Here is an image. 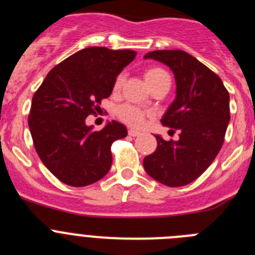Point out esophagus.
<instances>
[{
	"label": "esophagus",
	"instance_id": "esophagus-1",
	"mask_svg": "<svg viewBox=\"0 0 255 255\" xmlns=\"http://www.w3.org/2000/svg\"><path fill=\"white\" fill-rule=\"evenodd\" d=\"M128 132H129L130 136H138V135H140V132H139L138 130H134V129H130Z\"/></svg>",
	"mask_w": 255,
	"mask_h": 255
}]
</instances>
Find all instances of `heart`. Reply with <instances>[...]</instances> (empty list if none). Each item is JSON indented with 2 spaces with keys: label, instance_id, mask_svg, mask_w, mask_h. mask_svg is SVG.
I'll list each match as a JSON object with an SVG mask.
<instances>
[{
  "label": "heart",
  "instance_id": "b5f03b06",
  "mask_svg": "<svg viewBox=\"0 0 255 255\" xmlns=\"http://www.w3.org/2000/svg\"><path fill=\"white\" fill-rule=\"evenodd\" d=\"M144 78L147 80V83L149 84L150 88H154L155 85L161 84V83H170V75L164 69L158 66H150L148 67L145 71H144ZM124 82H125V75L124 74H119L115 79L114 83V92H119L123 87ZM149 116L148 112H145L141 108L136 107L134 105H126L121 106L119 110H117V117L123 121L126 125L131 126V128H140L144 124L145 119Z\"/></svg>",
  "mask_w": 255,
  "mask_h": 255
}]
</instances>
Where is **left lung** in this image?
I'll return each instance as SVG.
<instances>
[{"instance_id":"8db88e82","label":"left lung","mask_w":255,"mask_h":255,"mask_svg":"<svg viewBox=\"0 0 255 255\" xmlns=\"http://www.w3.org/2000/svg\"><path fill=\"white\" fill-rule=\"evenodd\" d=\"M167 65L176 80V100L161 120L179 130V140L155 135L157 149L143 159L150 177L163 185H188L211 166L225 140L230 121V96L217 74L181 49L148 52Z\"/></svg>"}]
</instances>
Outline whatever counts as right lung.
I'll return each mask as SVG.
<instances>
[{"instance_id": "obj_1", "label": "right lung", "mask_w": 255, "mask_h": 255, "mask_svg": "<svg viewBox=\"0 0 255 255\" xmlns=\"http://www.w3.org/2000/svg\"><path fill=\"white\" fill-rule=\"evenodd\" d=\"M135 56L131 49H80L56 65L33 96L28 117L33 144L44 166L66 185H91L111 168L112 143L128 130L112 121L93 131L85 119L98 112Z\"/></svg>"}]
</instances>
